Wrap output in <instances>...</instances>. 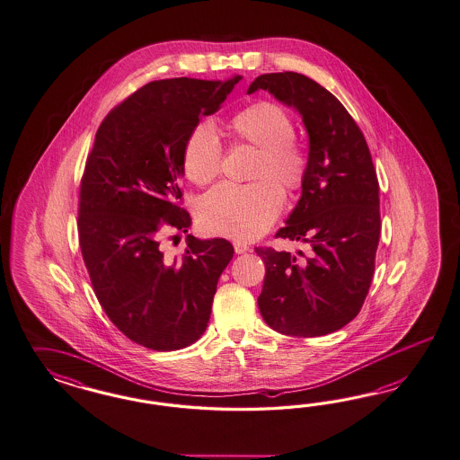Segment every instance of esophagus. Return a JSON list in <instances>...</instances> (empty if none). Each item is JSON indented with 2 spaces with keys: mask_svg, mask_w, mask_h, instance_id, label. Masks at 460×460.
Returning <instances> with one entry per match:
<instances>
[{
  "mask_svg": "<svg viewBox=\"0 0 460 460\" xmlns=\"http://www.w3.org/2000/svg\"><path fill=\"white\" fill-rule=\"evenodd\" d=\"M250 250V246L248 244H244V243H234V251H236V254H243V252H246V251Z\"/></svg>",
  "mask_w": 460,
  "mask_h": 460,
  "instance_id": "1",
  "label": "esophagus"
}]
</instances>
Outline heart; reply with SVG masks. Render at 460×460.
Listing matches in <instances>:
<instances>
[{
    "mask_svg": "<svg viewBox=\"0 0 460 460\" xmlns=\"http://www.w3.org/2000/svg\"><path fill=\"white\" fill-rule=\"evenodd\" d=\"M229 135L236 143L260 150L251 185L223 183L204 195L199 206V223L204 231L234 241H251L270 229L279 217L287 192H296L305 183L306 155L295 141V123L281 106L260 101L229 121ZM189 181L206 185L216 181L223 167L221 141L209 123H200L189 133L181 152ZM280 183L278 185L276 181Z\"/></svg>",
    "mask_w": 460,
    "mask_h": 460,
    "instance_id": "obj_1",
    "label": "heart"
}]
</instances>
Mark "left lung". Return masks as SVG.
I'll return each mask as SVG.
<instances>
[{"instance_id":"left-lung-1","label":"left lung","mask_w":460,"mask_h":460,"mask_svg":"<svg viewBox=\"0 0 460 460\" xmlns=\"http://www.w3.org/2000/svg\"><path fill=\"white\" fill-rule=\"evenodd\" d=\"M261 89L298 112L308 133L302 197L277 237L308 243L312 254L256 248L266 268L258 306L279 334H331L359 314L371 287L381 233L376 170L359 126L321 84L277 72L256 77L248 94Z\"/></svg>"}]
</instances>
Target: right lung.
Instances as JSON below:
<instances>
[{
    "mask_svg": "<svg viewBox=\"0 0 460 460\" xmlns=\"http://www.w3.org/2000/svg\"><path fill=\"white\" fill-rule=\"evenodd\" d=\"M243 77L164 79L143 85L99 126L79 194V244L91 283L110 321L143 348L175 350L206 332L217 281L233 260L229 241L187 234L181 209V152L202 116L221 108Z\"/></svg>",
    "mask_w": 460,
    "mask_h": 460,
    "instance_id": "right-lung-1",
    "label": "right lung"
}]
</instances>
